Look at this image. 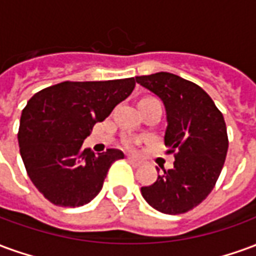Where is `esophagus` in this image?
<instances>
[{
    "label": "esophagus",
    "mask_w": 256,
    "mask_h": 256,
    "mask_svg": "<svg viewBox=\"0 0 256 256\" xmlns=\"http://www.w3.org/2000/svg\"><path fill=\"white\" fill-rule=\"evenodd\" d=\"M128 160L132 163V164H134V166H140L142 162L138 160V159H136V158H133V156H128Z\"/></svg>",
    "instance_id": "esophagus-1"
}]
</instances>
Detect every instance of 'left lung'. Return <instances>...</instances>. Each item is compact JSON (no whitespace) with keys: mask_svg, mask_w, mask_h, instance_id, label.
Returning a JSON list of instances; mask_svg holds the SVG:
<instances>
[{"mask_svg":"<svg viewBox=\"0 0 256 256\" xmlns=\"http://www.w3.org/2000/svg\"><path fill=\"white\" fill-rule=\"evenodd\" d=\"M158 96L166 110L164 145L176 152L174 167L164 170L141 194L163 214H184L207 198L215 186L228 154L224 116L200 86L170 72L136 76Z\"/></svg>","mask_w":256,"mask_h":256,"instance_id":"1","label":"left lung"}]
</instances>
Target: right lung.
Instances as JSON below:
<instances>
[{
  "mask_svg": "<svg viewBox=\"0 0 256 256\" xmlns=\"http://www.w3.org/2000/svg\"><path fill=\"white\" fill-rule=\"evenodd\" d=\"M134 86V78L62 82L28 100L20 118V155L32 184L50 203L79 207L100 193L111 164L124 155L119 150L94 155L82 144Z\"/></svg>",
  "mask_w": 256,
  "mask_h": 256,
  "instance_id": "right-lung-1",
  "label": "right lung"
}]
</instances>
